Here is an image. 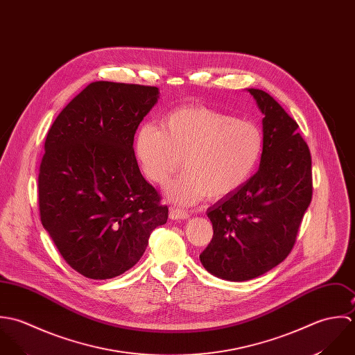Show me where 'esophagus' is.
<instances>
[{
	"label": "esophagus",
	"mask_w": 355,
	"mask_h": 355,
	"mask_svg": "<svg viewBox=\"0 0 355 355\" xmlns=\"http://www.w3.org/2000/svg\"><path fill=\"white\" fill-rule=\"evenodd\" d=\"M170 218L171 219H188L189 214L181 209H171L170 210Z\"/></svg>",
	"instance_id": "34e87169"
}]
</instances>
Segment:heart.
<instances>
[{"label":"heart","mask_w":355,"mask_h":355,"mask_svg":"<svg viewBox=\"0 0 355 355\" xmlns=\"http://www.w3.org/2000/svg\"><path fill=\"white\" fill-rule=\"evenodd\" d=\"M263 145L257 123L206 105H188L164 116L160 128L144 125L135 149L142 173L159 187L170 181L182 159L185 171L167 193L188 206L240 189L257 170Z\"/></svg>","instance_id":"obj_1"}]
</instances>
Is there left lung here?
Segmentation results:
<instances>
[{
    "label": "left lung",
    "mask_w": 355,
    "mask_h": 355,
    "mask_svg": "<svg viewBox=\"0 0 355 355\" xmlns=\"http://www.w3.org/2000/svg\"><path fill=\"white\" fill-rule=\"evenodd\" d=\"M265 115L259 170L207 210L213 239L200 262L229 282L255 279L288 257L313 196L311 155L297 123L266 92L248 89Z\"/></svg>",
    "instance_id": "1"
}]
</instances>
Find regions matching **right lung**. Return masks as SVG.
Returning <instances> with one entry per match:
<instances>
[{
    "label": "right lung",
    "mask_w": 355,
    "mask_h": 355,
    "mask_svg": "<svg viewBox=\"0 0 355 355\" xmlns=\"http://www.w3.org/2000/svg\"><path fill=\"white\" fill-rule=\"evenodd\" d=\"M159 98L155 86L97 80L63 108L38 175L44 227L64 261L92 280L133 268L168 209L139 168L133 141Z\"/></svg>",
    "instance_id": "1"
}]
</instances>
